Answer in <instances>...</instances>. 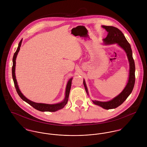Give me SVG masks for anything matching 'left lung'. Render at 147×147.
<instances>
[{
  "label": "left lung",
  "instance_id": "obj_1",
  "mask_svg": "<svg viewBox=\"0 0 147 147\" xmlns=\"http://www.w3.org/2000/svg\"><path fill=\"white\" fill-rule=\"evenodd\" d=\"M107 32V37L103 39L106 45H111L117 43L121 47L126 53L127 56L129 63V73L128 83L123 91L117 97L107 102H101L98 101H92L95 105H98L105 109H115L123 104L127 98L131 93L135 82V65L134 60L132 57V52L130 44L126 40L123 33L117 28L112 26H102ZM83 84L86 93L88 94V91L85 84V80H83Z\"/></svg>",
  "mask_w": 147,
  "mask_h": 147
}]
</instances>
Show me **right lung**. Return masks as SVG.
<instances>
[{
	"instance_id": "obj_1",
	"label": "right lung",
	"mask_w": 147,
	"mask_h": 147,
	"mask_svg": "<svg viewBox=\"0 0 147 147\" xmlns=\"http://www.w3.org/2000/svg\"><path fill=\"white\" fill-rule=\"evenodd\" d=\"M22 39L20 41V42L19 43V46L18 47L16 51V52L15 53L14 55H13V65H12V78L13 80V82L15 84V86L16 88V90L17 91V93H18L19 96L20 97L21 99L22 100H24V101H25L26 102H27L28 104L31 105L33 107H34V109H37V110L41 111H50V112H54L56 111H58L61 109L63 108L64 107V106L67 104V102H68V97H69V92H70V89H71V84H72V78H71L67 84V86H66V89H65V98L63 100V101L58 103V104H41V103H36L34 102H33L29 100H28V98H26L21 92V91L20 90L18 83H17V80L16 79V76H15V66H16V59L17 57V55L20 50V46L21 45V42H22Z\"/></svg>"
}]
</instances>
